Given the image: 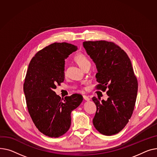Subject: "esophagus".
<instances>
[{
    "instance_id": "34e87169",
    "label": "esophagus",
    "mask_w": 157,
    "mask_h": 157,
    "mask_svg": "<svg viewBox=\"0 0 157 157\" xmlns=\"http://www.w3.org/2000/svg\"><path fill=\"white\" fill-rule=\"evenodd\" d=\"M83 98H84L86 101H89V100H90V98H89L88 96H86V95H84V96H83Z\"/></svg>"
}]
</instances>
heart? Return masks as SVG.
I'll list each match as a JSON object with an SVG mask.
<instances>
[{"instance_id": "b5f03b06", "label": "heart", "mask_w": 157, "mask_h": 157, "mask_svg": "<svg viewBox=\"0 0 157 157\" xmlns=\"http://www.w3.org/2000/svg\"><path fill=\"white\" fill-rule=\"evenodd\" d=\"M75 60L81 68L84 65H86V64L90 63V61L87 56L83 53L77 54L75 56ZM64 73H65V71H64Z\"/></svg>"}]
</instances>
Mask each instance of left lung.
<instances>
[{"mask_svg": "<svg viewBox=\"0 0 157 157\" xmlns=\"http://www.w3.org/2000/svg\"><path fill=\"white\" fill-rule=\"evenodd\" d=\"M83 45L94 62L97 89L105 91L107 100L93 98L96 105L93 124L105 136L121 131L132 115L138 84L131 60L126 52L112 42L86 41Z\"/></svg>", "mask_w": 157, "mask_h": 157, "instance_id": "left-lung-1", "label": "left lung"}]
</instances>
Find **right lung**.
<instances>
[{
  "instance_id": "1",
  "label": "right lung",
  "mask_w": 157,
  "mask_h": 157,
  "mask_svg": "<svg viewBox=\"0 0 157 157\" xmlns=\"http://www.w3.org/2000/svg\"><path fill=\"white\" fill-rule=\"evenodd\" d=\"M77 49L67 42L53 43L36 52L26 71L23 90L28 110L39 131L51 137L68 131L71 113L83 100L74 94L62 101L54 91L64 80V59Z\"/></svg>"
}]
</instances>
